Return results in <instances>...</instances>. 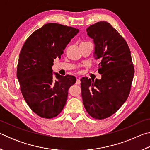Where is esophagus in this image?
<instances>
[{"label": "esophagus", "mask_w": 150, "mask_h": 150, "mask_svg": "<svg viewBox=\"0 0 150 150\" xmlns=\"http://www.w3.org/2000/svg\"><path fill=\"white\" fill-rule=\"evenodd\" d=\"M80 83H81L80 78H78V79H77V81H76V84H77V85H79V84H80Z\"/></svg>", "instance_id": "34e87169"}]
</instances>
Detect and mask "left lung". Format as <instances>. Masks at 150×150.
Returning a JSON list of instances; mask_svg holds the SVG:
<instances>
[{
	"instance_id": "left-lung-1",
	"label": "left lung",
	"mask_w": 150,
	"mask_h": 150,
	"mask_svg": "<svg viewBox=\"0 0 150 150\" xmlns=\"http://www.w3.org/2000/svg\"><path fill=\"white\" fill-rule=\"evenodd\" d=\"M95 44L94 56L99 59L100 79H81L83 103L93 118L105 119L115 114L130 94L134 67L130 50L123 37L107 22L87 28Z\"/></svg>"
}]
</instances>
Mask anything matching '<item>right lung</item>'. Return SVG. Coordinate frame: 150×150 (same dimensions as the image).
Listing matches in <instances>:
<instances>
[{
	"label": "right lung",
	"mask_w": 150,
	"mask_h": 150,
	"mask_svg": "<svg viewBox=\"0 0 150 150\" xmlns=\"http://www.w3.org/2000/svg\"><path fill=\"white\" fill-rule=\"evenodd\" d=\"M79 30L48 23L35 30L25 42L19 55L17 78L24 100L34 113L52 118L62 111L68 90L76 82L74 76L55 73L52 65Z\"/></svg>",
	"instance_id": "right-lung-1"
}]
</instances>
